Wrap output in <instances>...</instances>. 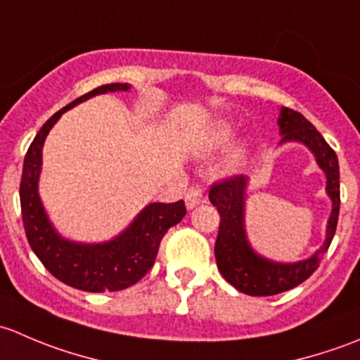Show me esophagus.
<instances>
[{
    "label": "esophagus",
    "mask_w": 360,
    "mask_h": 360,
    "mask_svg": "<svg viewBox=\"0 0 360 360\" xmlns=\"http://www.w3.org/2000/svg\"><path fill=\"white\" fill-rule=\"evenodd\" d=\"M184 202H186V209L191 210L197 205L205 202V197H203V190L200 186H191L190 190L186 191V197H184Z\"/></svg>",
    "instance_id": "1"
}]
</instances>
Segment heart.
Segmentation results:
<instances>
[{
  "label": "heart",
  "mask_w": 360,
  "mask_h": 360,
  "mask_svg": "<svg viewBox=\"0 0 360 360\" xmlns=\"http://www.w3.org/2000/svg\"><path fill=\"white\" fill-rule=\"evenodd\" d=\"M233 136H235L233 123L217 122L216 125L212 127V130L209 132V136H207V148H209V150H219V148L228 146V144L231 143V139H233ZM244 153H245V150L244 148H240L235 157L242 158L244 157Z\"/></svg>",
  "instance_id": "b5f03b06"
}]
</instances>
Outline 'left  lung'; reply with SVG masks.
<instances>
[{"instance_id":"1","label":"left lung","mask_w":360,"mask_h":360,"mask_svg":"<svg viewBox=\"0 0 360 360\" xmlns=\"http://www.w3.org/2000/svg\"><path fill=\"white\" fill-rule=\"evenodd\" d=\"M277 123L281 134L278 144L300 143L311 151L317 165L326 174V193L331 198L333 207L326 226L324 244L307 259L281 263L256 252L248 238L245 200L249 177L235 176L210 188L209 200L217 207L221 216L214 248L217 268L235 289L249 296H274L307 281L317 270L322 256L331 245L340 214V165L333 148L301 112L281 108Z\"/></svg>"}]
</instances>
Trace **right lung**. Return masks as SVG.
Masks as SVG:
<instances>
[{
  "mask_svg": "<svg viewBox=\"0 0 360 360\" xmlns=\"http://www.w3.org/2000/svg\"><path fill=\"white\" fill-rule=\"evenodd\" d=\"M129 83L97 86L68 104L36 134L24 158L20 179V209L25 237L32 252L56 278L86 292L122 291L139 282L153 266L160 242L167 230L176 226L186 214L184 202L148 203L132 223L111 240L89 244L63 237L49 219L38 193L43 163V144L60 116L76 104L108 92H129Z\"/></svg>",
  "mask_w": 360,
  "mask_h": 360,
  "instance_id": "1",
  "label": "right lung"
}]
</instances>
